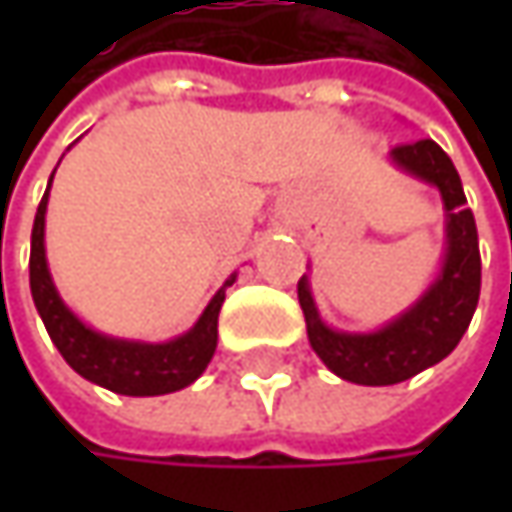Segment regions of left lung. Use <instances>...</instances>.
<instances>
[{
	"label": "left lung",
	"instance_id": "1",
	"mask_svg": "<svg viewBox=\"0 0 512 512\" xmlns=\"http://www.w3.org/2000/svg\"><path fill=\"white\" fill-rule=\"evenodd\" d=\"M390 159L396 168L436 185L442 193L447 250L436 282L424 290L416 305L379 330L344 333L322 322L307 276L299 279V305L305 310L310 347L339 379L367 387L399 384L450 356L462 342L482 290L476 219L450 156L433 139H419L390 150Z\"/></svg>",
	"mask_w": 512,
	"mask_h": 512
}]
</instances>
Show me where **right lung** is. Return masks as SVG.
I'll return each instance as SVG.
<instances>
[{
	"label": "right lung",
	"mask_w": 512,
	"mask_h": 512,
	"mask_svg": "<svg viewBox=\"0 0 512 512\" xmlns=\"http://www.w3.org/2000/svg\"><path fill=\"white\" fill-rule=\"evenodd\" d=\"M50 182H53V176H50ZM48 190L36 207L33 233H30V293H33V305L39 310L62 359L82 379L99 384V387H108L122 396H165V393H176V390L196 382L216 353L219 310L225 302V290L236 282V273L216 290V296L210 299L199 322L170 342H128V339H113L105 333H96L93 327L82 325L70 313L50 279L48 259H45Z\"/></svg>",
	"instance_id": "obj_1"
}]
</instances>
